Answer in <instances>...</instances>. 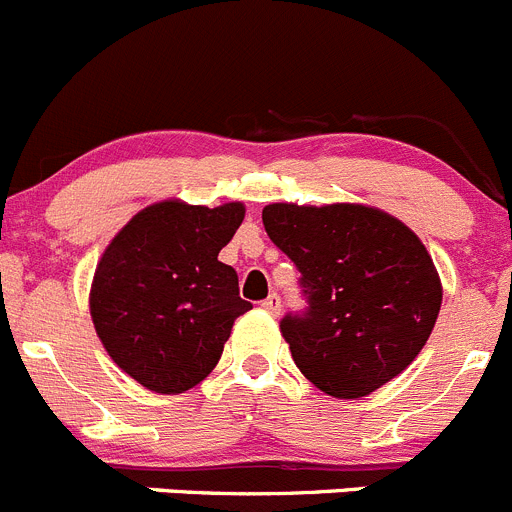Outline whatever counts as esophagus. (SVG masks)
Segmentation results:
<instances>
[{
  "label": "esophagus",
  "mask_w": 512,
  "mask_h": 512,
  "mask_svg": "<svg viewBox=\"0 0 512 512\" xmlns=\"http://www.w3.org/2000/svg\"><path fill=\"white\" fill-rule=\"evenodd\" d=\"M280 305H283V300H280L278 293H270L265 300H262V308L270 310V313H280Z\"/></svg>",
  "instance_id": "esophagus-1"
}]
</instances>
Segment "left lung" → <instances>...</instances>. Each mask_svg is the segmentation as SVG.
<instances>
[{
    "label": "left lung",
    "mask_w": 512,
    "mask_h": 512,
    "mask_svg": "<svg viewBox=\"0 0 512 512\" xmlns=\"http://www.w3.org/2000/svg\"><path fill=\"white\" fill-rule=\"evenodd\" d=\"M262 224L300 272L305 308L280 328L305 379L358 399L412 364L437 321L442 285L407 224L361 204H270Z\"/></svg>",
    "instance_id": "obj_1"
}]
</instances>
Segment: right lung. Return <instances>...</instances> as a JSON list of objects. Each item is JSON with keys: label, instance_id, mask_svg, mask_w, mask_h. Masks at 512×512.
I'll return each instance as SVG.
<instances>
[{"label": "right lung", "instance_id": "add662e5", "mask_svg": "<svg viewBox=\"0 0 512 512\" xmlns=\"http://www.w3.org/2000/svg\"><path fill=\"white\" fill-rule=\"evenodd\" d=\"M245 219L240 202H161L138 212L95 267L90 315L105 351L156 394H181L217 366L240 298L234 267L217 260Z\"/></svg>", "mask_w": 512, "mask_h": 512}]
</instances>
